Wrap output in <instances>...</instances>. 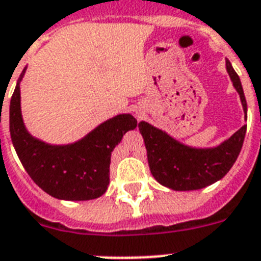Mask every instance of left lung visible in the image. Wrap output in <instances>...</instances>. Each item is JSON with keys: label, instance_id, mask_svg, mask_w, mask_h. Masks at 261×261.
<instances>
[{"label": "left lung", "instance_id": "8db88e82", "mask_svg": "<svg viewBox=\"0 0 261 261\" xmlns=\"http://www.w3.org/2000/svg\"><path fill=\"white\" fill-rule=\"evenodd\" d=\"M226 70L239 93L244 119H247L246 96L228 59H226ZM139 129L145 142L149 169L155 181L171 190L189 191L215 184L230 171L242 150L247 125L213 148L186 145L146 121L139 122Z\"/></svg>", "mask_w": 261, "mask_h": 261}]
</instances>
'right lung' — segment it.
<instances>
[{
	"label": "right lung",
	"instance_id": "right-lung-1",
	"mask_svg": "<svg viewBox=\"0 0 261 261\" xmlns=\"http://www.w3.org/2000/svg\"><path fill=\"white\" fill-rule=\"evenodd\" d=\"M10 100V136L19 161L31 179L48 195L62 200H90L104 194L109 185L111 154L122 136L137 126L130 113L106 120L83 139L53 145L31 136L21 112V80Z\"/></svg>",
	"mask_w": 261,
	"mask_h": 261
}]
</instances>
